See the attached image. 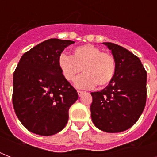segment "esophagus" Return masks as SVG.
I'll return each instance as SVG.
<instances>
[{
  "instance_id": "obj_1",
  "label": "esophagus",
  "mask_w": 157,
  "mask_h": 157,
  "mask_svg": "<svg viewBox=\"0 0 157 157\" xmlns=\"http://www.w3.org/2000/svg\"><path fill=\"white\" fill-rule=\"evenodd\" d=\"M77 93H78L79 96H81L83 94H85V91H81V90H78L77 91Z\"/></svg>"
}]
</instances>
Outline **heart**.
Returning <instances> with one entry per match:
<instances>
[{
    "label": "heart",
    "instance_id": "b5f03b06",
    "mask_svg": "<svg viewBox=\"0 0 157 157\" xmlns=\"http://www.w3.org/2000/svg\"><path fill=\"white\" fill-rule=\"evenodd\" d=\"M59 65L64 77L73 81L83 71L85 73L76 79L79 88L89 89L104 86L112 81L116 71V60L111 53L103 51L91 44L80 45L73 50L72 56L62 54Z\"/></svg>",
    "mask_w": 157,
    "mask_h": 157
}]
</instances>
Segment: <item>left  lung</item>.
<instances>
[{
    "mask_svg": "<svg viewBox=\"0 0 157 157\" xmlns=\"http://www.w3.org/2000/svg\"><path fill=\"white\" fill-rule=\"evenodd\" d=\"M116 60L108 86L92 92L91 118L98 129L118 133L129 129L144 112L147 99V71L140 59L121 45L104 42Z\"/></svg>",
    "mask_w": 157,
    "mask_h": 157,
    "instance_id": "left-lung-1",
    "label": "left lung"
}]
</instances>
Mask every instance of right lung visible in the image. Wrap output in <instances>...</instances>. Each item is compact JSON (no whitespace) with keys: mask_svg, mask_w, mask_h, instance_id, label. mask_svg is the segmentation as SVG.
Masks as SVG:
<instances>
[{"mask_svg":"<svg viewBox=\"0 0 157 157\" xmlns=\"http://www.w3.org/2000/svg\"><path fill=\"white\" fill-rule=\"evenodd\" d=\"M74 41L49 39L23 54L13 72V106L25 128L50 136L61 131L78 94L67 81L59 58Z\"/></svg>","mask_w":157,"mask_h":157,"instance_id":"1","label":"right lung"}]
</instances>
